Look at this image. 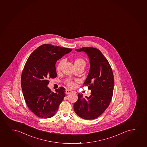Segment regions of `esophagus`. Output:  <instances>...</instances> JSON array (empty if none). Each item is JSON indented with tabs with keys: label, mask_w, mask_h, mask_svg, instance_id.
<instances>
[{
	"label": "esophagus",
	"mask_w": 147,
	"mask_h": 147,
	"mask_svg": "<svg viewBox=\"0 0 147 147\" xmlns=\"http://www.w3.org/2000/svg\"><path fill=\"white\" fill-rule=\"evenodd\" d=\"M73 92V91H71V90H69V89H66L65 90V93L67 94H71V93Z\"/></svg>",
	"instance_id": "34e87169"
}]
</instances>
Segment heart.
<instances>
[{
    "instance_id": "1",
    "label": "heart",
    "mask_w": 147,
    "mask_h": 147,
    "mask_svg": "<svg viewBox=\"0 0 147 147\" xmlns=\"http://www.w3.org/2000/svg\"><path fill=\"white\" fill-rule=\"evenodd\" d=\"M63 61H59V63H58L57 67V70H59L61 68V65L63 64ZM80 64H84L85 65V61H84V59H76L75 61H74V65H80ZM68 85L69 86H74V82L71 81L68 82Z\"/></svg>"
}]
</instances>
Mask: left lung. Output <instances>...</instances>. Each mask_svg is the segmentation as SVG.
I'll list each match as a JSON object with an SVG mask.
<instances>
[{
    "mask_svg": "<svg viewBox=\"0 0 147 147\" xmlns=\"http://www.w3.org/2000/svg\"><path fill=\"white\" fill-rule=\"evenodd\" d=\"M76 51L84 52L89 58L90 69L83 86H88L91 95L84 97L82 94H78V99L74 106V111L82 119H95L103 113L111 100L114 84L112 70L98 49L83 47Z\"/></svg>",
    "mask_w": 147,
    "mask_h": 147,
    "instance_id": "1",
    "label": "left lung"
}]
</instances>
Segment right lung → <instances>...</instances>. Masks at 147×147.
<instances>
[{"label":"right lung","mask_w":147,"mask_h":147,"mask_svg":"<svg viewBox=\"0 0 147 147\" xmlns=\"http://www.w3.org/2000/svg\"><path fill=\"white\" fill-rule=\"evenodd\" d=\"M71 49L43 44L32 53L23 70L21 85L26 104L36 115L42 118L54 116L65 96V88L56 89V92L47 86L50 78L57 76V61Z\"/></svg>","instance_id":"obj_1"}]
</instances>
